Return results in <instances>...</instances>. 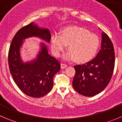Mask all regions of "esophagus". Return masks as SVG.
<instances>
[{
    "label": "esophagus",
    "mask_w": 122,
    "mask_h": 122,
    "mask_svg": "<svg viewBox=\"0 0 122 122\" xmlns=\"http://www.w3.org/2000/svg\"><path fill=\"white\" fill-rule=\"evenodd\" d=\"M61 67L62 69H64V68H66L67 67V64H65V63H61Z\"/></svg>",
    "instance_id": "34e87169"
}]
</instances>
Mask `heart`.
I'll list each match as a JSON object with an SVG mask.
<instances>
[{
    "mask_svg": "<svg viewBox=\"0 0 122 122\" xmlns=\"http://www.w3.org/2000/svg\"><path fill=\"white\" fill-rule=\"evenodd\" d=\"M70 51L66 59H73L79 62L92 60L97 53L100 46V40L97 35L79 26H69L62 30V34L55 33L51 36V47L56 56L66 48Z\"/></svg>",
    "mask_w": 122,
    "mask_h": 122,
    "instance_id": "1",
    "label": "heart"
}]
</instances>
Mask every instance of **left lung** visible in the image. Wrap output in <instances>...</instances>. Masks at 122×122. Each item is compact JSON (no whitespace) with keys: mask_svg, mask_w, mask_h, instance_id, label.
Segmentation results:
<instances>
[{"mask_svg":"<svg viewBox=\"0 0 122 122\" xmlns=\"http://www.w3.org/2000/svg\"><path fill=\"white\" fill-rule=\"evenodd\" d=\"M115 65L113 44L106 33L102 34L101 49L93 60L75 66V75L72 84L81 95L92 97L107 87L112 76Z\"/></svg>","mask_w":122,"mask_h":122,"instance_id":"1","label":"left lung"}]
</instances>
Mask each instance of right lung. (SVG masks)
<instances>
[{
  "label": "right lung",
  "instance_id": "obj_1",
  "mask_svg": "<svg viewBox=\"0 0 122 122\" xmlns=\"http://www.w3.org/2000/svg\"><path fill=\"white\" fill-rule=\"evenodd\" d=\"M37 37L49 43L51 35L48 29L40 28L34 22L19 29L12 39L8 52V64L14 81L20 90L32 97H41L49 93L53 87V78L61 68L59 61L48 53L46 46L41 43L37 58L24 63L20 48L23 40Z\"/></svg>",
  "mask_w": 122,
  "mask_h": 122
}]
</instances>
